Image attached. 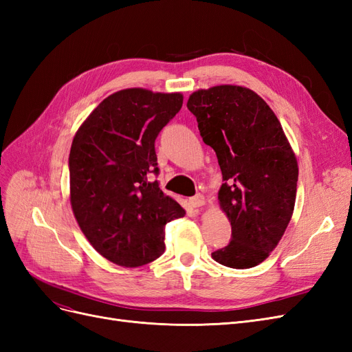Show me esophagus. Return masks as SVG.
Masks as SVG:
<instances>
[{"instance_id": "34e87169", "label": "esophagus", "mask_w": 352, "mask_h": 352, "mask_svg": "<svg viewBox=\"0 0 352 352\" xmlns=\"http://www.w3.org/2000/svg\"><path fill=\"white\" fill-rule=\"evenodd\" d=\"M206 204V197L201 195V194H197L195 197L189 198V206L192 208H198V207H202Z\"/></svg>"}]
</instances>
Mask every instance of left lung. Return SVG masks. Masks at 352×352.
<instances>
[{
    "mask_svg": "<svg viewBox=\"0 0 352 352\" xmlns=\"http://www.w3.org/2000/svg\"><path fill=\"white\" fill-rule=\"evenodd\" d=\"M202 141L216 151L223 175L220 208L232 226L228 247L211 254L232 269L255 267L278 247L289 225L298 163L282 124L260 95L238 85L190 94Z\"/></svg>",
    "mask_w": 352,
    "mask_h": 352,
    "instance_id": "left-lung-1",
    "label": "left lung"
}]
</instances>
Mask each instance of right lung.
Listing matches in <instances>:
<instances>
[{
  "label": "right lung",
  "instance_id": "add662e5",
  "mask_svg": "<svg viewBox=\"0 0 352 352\" xmlns=\"http://www.w3.org/2000/svg\"><path fill=\"white\" fill-rule=\"evenodd\" d=\"M180 92L129 88L100 102L73 138L70 204L83 235L109 261L140 267L164 252V228L185 216L163 194L155 138L182 109Z\"/></svg>",
  "mask_w": 352,
  "mask_h": 352
}]
</instances>
